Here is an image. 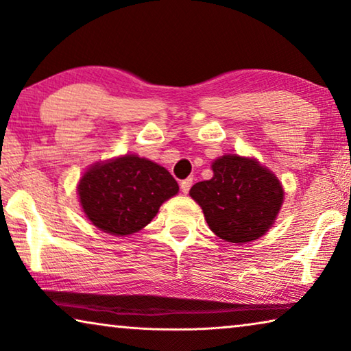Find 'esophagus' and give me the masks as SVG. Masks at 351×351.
I'll use <instances>...</instances> for the list:
<instances>
[{
  "instance_id": "esophagus-1",
  "label": "esophagus",
  "mask_w": 351,
  "mask_h": 351,
  "mask_svg": "<svg viewBox=\"0 0 351 351\" xmlns=\"http://www.w3.org/2000/svg\"><path fill=\"white\" fill-rule=\"evenodd\" d=\"M191 186H192V178H186V180H182L181 184H180L182 193L189 192L191 191Z\"/></svg>"
}]
</instances>
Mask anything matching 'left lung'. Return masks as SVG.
Segmentation results:
<instances>
[{
    "instance_id": "8db88e82",
    "label": "left lung",
    "mask_w": 351,
    "mask_h": 351,
    "mask_svg": "<svg viewBox=\"0 0 351 351\" xmlns=\"http://www.w3.org/2000/svg\"><path fill=\"white\" fill-rule=\"evenodd\" d=\"M214 176L192 186L209 228L228 243L260 238L276 221L284 202L277 178L255 159L223 156L213 162Z\"/></svg>"
}]
</instances>
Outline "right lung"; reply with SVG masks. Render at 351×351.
<instances>
[{"instance_id": "obj_1", "label": "right lung", "mask_w": 351, "mask_h": 351, "mask_svg": "<svg viewBox=\"0 0 351 351\" xmlns=\"http://www.w3.org/2000/svg\"><path fill=\"white\" fill-rule=\"evenodd\" d=\"M178 189L175 178L164 167L129 154L93 165L80 180L78 195L94 226L124 237L148 226Z\"/></svg>"}]
</instances>
